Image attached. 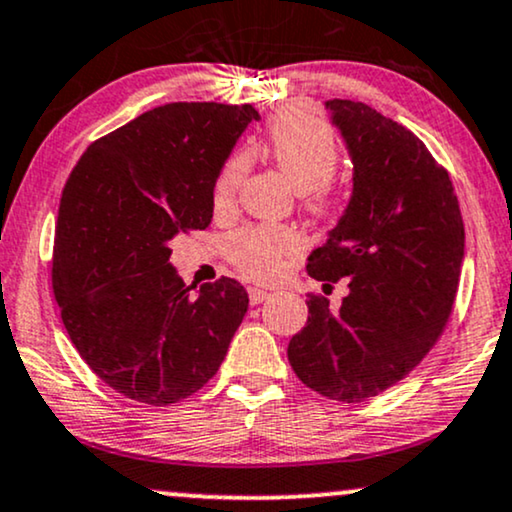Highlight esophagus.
<instances>
[{
  "instance_id": "34e87169",
  "label": "esophagus",
  "mask_w": 512,
  "mask_h": 512,
  "mask_svg": "<svg viewBox=\"0 0 512 512\" xmlns=\"http://www.w3.org/2000/svg\"><path fill=\"white\" fill-rule=\"evenodd\" d=\"M271 293L269 290H264V288H257V286H250L248 288V297H250V304H260V302H264L267 300Z\"/></svg>"
}]
</instances>
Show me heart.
Instances as JSON below:
<instances>
[{
  "mask_svg": "<svg viewBox=\"0 0 512 512\" xmlns=\"http://www.w3.org/2000/svg\"><path fill=\"white\" fill-rule=\"evenodd\" d=\"M267 151L278 170L300 191L302 208L316 222H328L338 212L333 174L342 160V146L326 122L309 113L276 115L267 129ZM248 170V153L226 158L212 184V208L226 212L234 205L238 186ZM297 250V238L286 226L250 224L236 231L226 245L229 262L255 281H271Z\"/></svg>",
  "mask_w": 512,
  "mask_h": 512,
  "instance_id": "heart-1",
  "label": "heart"
}]
</instances>
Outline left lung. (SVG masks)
I'll use <instances>...</instances> for the list:
<instances>
[{"label": "left lung", "instance_id": "1", "mask_svg": "<svg viewBox=\"0 0 512 512\" xmlns=\"http://www.w3.org/2000/svg\"><path fill=\"white\" fill-rule=\"evenodd\" d=\"M354 160V193L307 274L340 304L307 293L288 342L297 378L321 397L361 404L404 380L454 312L465 229L449 172L411 129L359 101L326 103Z\"/></svg>", "mask_w": 512, "mask_h": 512}]
</instances>
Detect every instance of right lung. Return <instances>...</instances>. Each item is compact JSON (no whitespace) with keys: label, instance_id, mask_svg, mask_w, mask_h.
I'll return each mask as SVG.
<instances>
[{"label":"right lung","instance_id":"1","mask_svg":"<svg viewBox=\"0 0 512 512\" xmlns=\"http://www.w3.org/2000/svg\"><path fill=\"white\" fill-rule=\"evenodd\" d=\"M250 103H165L89 144L63 186L51 288L80 357L122 397L170 406L219 371L248 312L236 278L174 274L170 241L208 229L212 184Z\"/></svg>","mask_w":512,"mask_h":512}]
</instances>
